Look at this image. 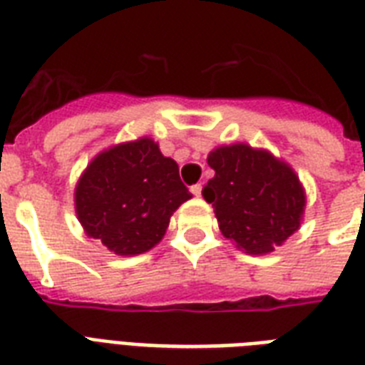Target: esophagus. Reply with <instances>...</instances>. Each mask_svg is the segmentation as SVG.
Wrapping results in <instances>:
<instances>
[{"label": "esophagus", "instance_id": "1", "mask_svg": "<svg viewBox=\"0 0 365 365\" xmlns=\"http://www.w3.org/2000/svg\"><path fill=\"white\" fill-rule=\"evenodd\" d=\"M191 193H193L195 197H200V193H202V185H200V183H195L193 187H191Z\"/></svg>", "mask_w": 365, "mask_h": 365}]
</instances>
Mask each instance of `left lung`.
<instances>
[{
	"label": "left lung",
	"mask_w": 365,
	"mask_h": 365,
	"mask_svg": "<svg viewBox=\"0 0 365 365\" xmlns=\"http://www.w3.org/2000/svg\"><path fill=\"white\" fill-rule=\"evenodd\" d=\"M214 178L202 189L225 239L252 255L269 254L301 227L305 189L294 168L267 149L248 143L208 153Z\"/></svg>",
	"instance_id": "1"
}]
</instances>
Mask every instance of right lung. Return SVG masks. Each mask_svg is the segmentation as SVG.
Here are the masks:
<instances>
[{
	"label": "right lung",
	"instance_id": "1",
	"mask_svg": "<svg viewBox=\"0 0 365 365\" xmlns=\"http://www.w3.org/2000/svg\"><path fill=\"white\" fill-rule=\"evenodd\" d=\"M191 197L176 160L142 136L88 163L76 185V214L87 237L117 255H138L163 240L170 216Z\"/></svg>",
	"mask_w": 365,
	"mask_h": 365
}]
</instances>
